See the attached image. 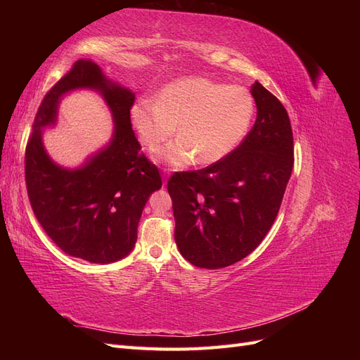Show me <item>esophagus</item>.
I'll list each match as a JSON object with an SVG mask.
<instances>
[{
  "label": "esophagus",
  "instance_id": "34e87169",
  "mask_svg": "<svg viewBox=\"0 0 360 360\" xmlns=\"http://www.w3.org/2000/svg\"><path fill=\"white\" fill-rule=\"evenodd\" d=\"M168 177H169V169H165V180H163V184H167Z\"/></svg>",
  "mask_w": 360,
  "mask_h": 360
}]
</instances>
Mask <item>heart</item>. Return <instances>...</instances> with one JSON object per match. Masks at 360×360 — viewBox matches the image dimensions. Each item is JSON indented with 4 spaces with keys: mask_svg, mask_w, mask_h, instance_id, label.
<instances>
[{
    "mask_svg": "<svg viewBox=\"0 0 360 360\" xmlns=\"http://www.w3.org/2000/svg\"><path fill=\"white\" fill-rule=\"evenodd\" d=\"M252 96L243 86H226L207 78H186L167 85L158 99L143 96L134 103L132 123L141 141L155 147V159L184 167L197 158L209 165L226 158L240 144L254 117ZM179 127H176V124Z\"/></svg>",
    "mask_w": 360,
    "mask_h": 360,
    "instance_id": "1",
    "label": "heart"
}]
</instances>
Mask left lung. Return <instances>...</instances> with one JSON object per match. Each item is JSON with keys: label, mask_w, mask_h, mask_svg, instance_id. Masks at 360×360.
Here are the masks:
<instances>
[{"label": "left lung", "mask_w": 360, "mask_h": 360, "mask_svg": "<svg viewBox=\"0 0 360 360\" xmlns=\"http://www.w3.org/2000/svg\"><path fill=\"white\" fill-rule=\"evenodd\" d=\"M254 127L226 158L168 180L180 254L202 269H222L248 257L278 216L290 180L294 147L290 118L259 82L250 89Z\"/></svg>", "instance_id": "left-lung-1"}]
</instances>
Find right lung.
Masks as SVG:
<instances>
[{
    "instance_id": "right-lung-1",
    "label": "right lung",
    "mask_w": 360,
    "mask_h": 360,
    "mask_svg": "<svg viewBox=\"0 0 360 360\" xmlns=\"http://www.w3.org/2000/svg\"><path fill=\"white\" fill-rule=\"evenodd\" d=\"M99 91L110 106V144L68 170L46 153L41 129L53 125L60 97L73 89ZM135 94L108 79L90 60H78L39 106L25 148V183L39 224L64 252L90 263L110 264L130 254L148 197L162 188L160 174L143 153L130 123Z\"/></svg>"
}]
</instances>
